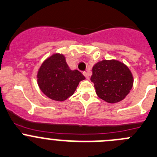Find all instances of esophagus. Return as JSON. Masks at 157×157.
<instances>
[{
    "label": "esophagus",
    "mask_w": 157,
    "mask_h": 157,
    "mask_svg": "<svg viewBox=\"0 0 157 157\" xmlns=\"http://www.w3.org/2000/svg\"><path fill=\"white\" fill-rule=\"evenodd\" d=\"M83 74H84V77H86V79H89V73L88 72H84V73H83Z\"/></svg>",
    "instance_id": "1"
}]
</instances>
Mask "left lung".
I'll return each mask as SVG.
<instances>
[{
	"label": "left lung",
	"instance_id": "left-lung-1",
	"mask_svg": "<svg viewBox=\"0 0 157 157\" xmlns=\"http://www.w3.org/2000/svg\"><path fill=\"white\" fill-rule=\"evenodd\" d=\"M91 81L97 95L109 103L124 99L133 86V77L124 63L117 60H102L92 68Z\"/></svg>",
	"mask_w": 157,
	"mask_h": 157
}]
</instances>
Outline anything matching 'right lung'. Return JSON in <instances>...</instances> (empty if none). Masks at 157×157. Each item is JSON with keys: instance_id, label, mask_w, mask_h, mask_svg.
<instances>
[{"instance_id": "1", "label": "right lung", "mask_w": 157, "mask_h": 157, "mask_svg": "<svg viewBox=\"0 0 157 157\" xmlns=\"http://www.w3.org/2000/svg\"><path fill=\"white\" fill-rule=\"evenodd\" d=\"M85 79L78 70H71L64 56L55 54L47 59L37 73L38 85L49 98L64 101L75 91L79 82Z\"/></svg>"}]
</instances>
